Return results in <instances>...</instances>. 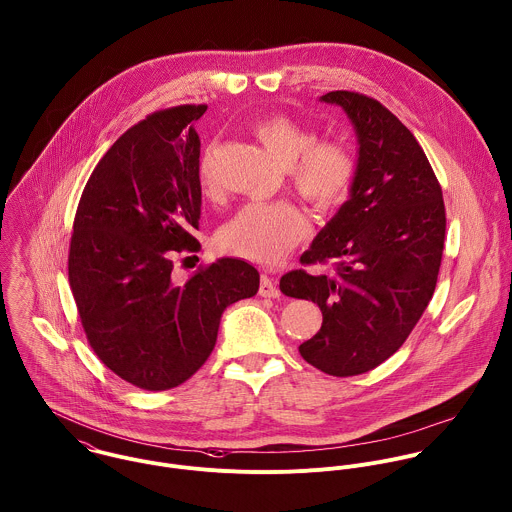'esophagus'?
Instances as JSON below:
<instances>
[{
  "label": "esophagus",
  "instance_id": "1",
  "mask_svg": "<svg viewBox=\"0 0 512 512\" xmlns=\"http://www.w3.org/2000/svg\"><path fill=\"white\" fill-rule=\"evenodd\" d=\"M259 295H261V297H269V299H277L281 293H279L277 283H275L271 277L263 275V277H261V285H259Z\"/></svg>",
  "mask_w": 512,
  "mask_h": 512
}]
</instances>
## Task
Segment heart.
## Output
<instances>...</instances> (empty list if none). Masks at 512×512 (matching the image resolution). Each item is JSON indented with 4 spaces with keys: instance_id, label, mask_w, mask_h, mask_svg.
<instances>
[{
    "instance_id": "b5f03b06",
    "label": "heart",
    "mask_w": 512,
    "mask_h": 512,
    "mask_svg": "<svg viewBox=\"0 0 512 512\" xmlns=\"http://www.w3.org/2000/svg\"><path fill=\"white\" fill-rule=\"evenodd\" d=\"M253 134L281 166L289 168L295 190L316 209L328 211L346 202L356 178V164L342 144L316 140L312 128L287 114L257 120ZM213 158L215 144H207L198 160V178L205 194L215 192ZM308 231L307 215L297 205L251 202L221 227L219 245L231 255L273 265L285 259Z\"/></svg>"
}]
</instances>
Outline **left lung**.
I'll return each mask as SVG.
<instances>
[{
	"instance_id": "1",
	"label": "left lung",
	"mask_w": 512,
	"mask_h": 512,
	"mask_svg": "<svg viewBox=\"0 0 512 512\" xmlns=\"http://www.w3.org/2000/svg\"><path fill=\"white\" fill-rule=\"evenodd\" d=\"M358 138L350 200L320 229L301 263L334 259L332 275L305 269L281 277L287 297L322 312L320 330L299 346L324 374L346 378L374 370L406 342L429 305L445 241L441 186L415 136L384 104L332 91Z\"/></svg>"
}]
</instances>
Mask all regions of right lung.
Segmentation results:
<instances>
[{"label":"right lung","mask_w":512,"mask_h":512,"mask_svg":"<svg viewBox=\"0 0 512 512\" xmlns=\"http://www.w3.org/2000/svg\"><path fill=\"white\" fill-rule=\"evenodd\" d=\"M205 104H182L128 128L93 170L77 207L69 283L87 340L128 384L162 392L209 358L223 310L257 295L259 273L223 257L186 283L172 257L200 251V136Z\"/></svg>","instance_id":"add662e5"}]
</instances>
